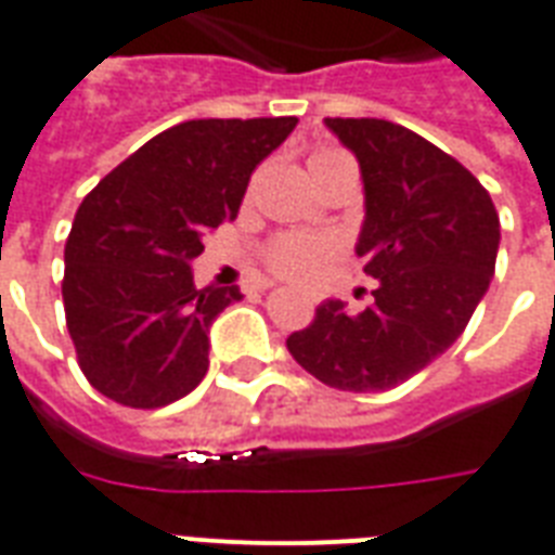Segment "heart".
Returning a JSON list of instances; mask_svg holds the SVG:
<instances>
[{
  "mask_svg": "<svg viewBox=\"0 0 555 555\" xmlns=\"http://www.w3.org/2000/svg\"><path fill=\"white\" fill-rule=\"evenodd\" d=\"M340 164H350L347 152L335 150V146H318L309 155L311 179H320L323 173H330ZM338 253V244L332 237H306V235H285L276 237L273 244L267 246L264 261L267 267L285 282L294 285H314L326 276V267L332 264V258Z\"/></svg>",
  "mask_w": 555,
  "mask_h": 555,
  "instance_id": "b5f03b06",
  "label": "heart"
}]
</instances>
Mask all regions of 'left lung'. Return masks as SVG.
I'll return each instance as SVG.
<instances>
[{"label":"left lung","instance_id":"1","mask_svg":"<svg viewBox=\"0 0 555 555\" xmlns=\"http://www.w3.org/2000/svg\"><path fill=\"white\" fill-rule=\"evenodd\" d=\"M326 126L359 158L367 215L356 253L376 291L359 314L320 302L285 344L323 385L388 391L465 332L494 276L500 217L479 179L417 131L376 117Z\"/></svg>","mask_w":555,"mask_h":555}]
</instances>
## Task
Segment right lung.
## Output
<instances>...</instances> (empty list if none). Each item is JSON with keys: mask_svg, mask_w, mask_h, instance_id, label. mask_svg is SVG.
Returning a JSON list of instances; mask_svg holds the SVG:
<instances>
[{"mask_svg": "<svg viewBox=\"0 0 555 555\" xmlns=\"http://www.w3.org/2000/svg\"><path fill=\"white\" fill-rule=\"evenodd\" d=\"M297 117L188 120L155 134L79 205L64 314L81 373L108 400L162 409L208 371V326L241 288H196L205 232L235 220L249 176Z\"/></svg>", "mask_w": 555, "mask_h": 555, "instance_id": "add662e5", "label": "right lung"}]
</instances>
